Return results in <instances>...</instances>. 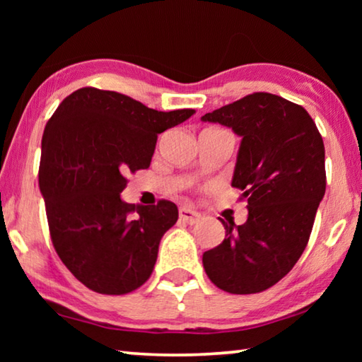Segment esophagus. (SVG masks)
<instances>
[{
    "mask_svg": "<svg viewBox=\"0 0 362 362\" xmlns=\"http://www.w3.org/2000/svg\"><path fill=\"white\" fill-rule=\"evenodd\" d=\"M179 216H180V220H183V222L189 223V225L198 223L199 218H201V216H199L198 212H194L193 209H188V207H180Z\"/></svg>",
    "mask_w": 362,
    "mask_h": 362,
    "instance_id": "34e87169",
    "label": "esophagus"
}]
</instances>
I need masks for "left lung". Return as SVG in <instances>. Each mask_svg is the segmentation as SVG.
<instances>
[{"label":"left lung","instance_id":"8db88e82","mask_svg":"<svg viewBox=\"0 0 362 362\" xmlns=\"http://www.w3.org/2000/svg\"><path fill=\"white\" fill-rule=\"evenodd\" d=\"M203 121L241 140L231 185L243 189L247 220L225 226L222 244L203 254L206 274L230 293H257L283 279L308 244L326 193L324 142L308 112L283 97L254 93Z\"/></svg>","mask_w":362,"mask_h":362}]
</instances>
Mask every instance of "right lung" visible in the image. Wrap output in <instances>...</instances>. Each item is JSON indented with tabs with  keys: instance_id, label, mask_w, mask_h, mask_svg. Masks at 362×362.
I'll return each instance as SVG.
<instances>
[{
	"instance_id": "obj_1",
	"label": "right lung",
	"mask_w": 362,
	"mask_h": 362,
	"mask_svg": "<svg viewBox=\"0 0 362 362\" xmlns=\"http://www.w3.org/2000/svg\"><path fill=\"white\" fill-rule=\"evenodd\" d=\"M194 113L158 112L115 90L81 88L45 127L40 189L60 260L90 291L122 296L151 276L159 241L179 218L168 199L127 204L126 175L150 168L158 134Z\"/></svg>"
}]
</instances>
